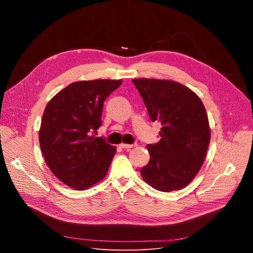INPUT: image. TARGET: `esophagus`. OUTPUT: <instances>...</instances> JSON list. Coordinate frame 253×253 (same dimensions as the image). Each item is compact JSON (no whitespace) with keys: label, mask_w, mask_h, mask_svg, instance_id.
Listing matches in <instances>:
<instances>
[{"label":"esophagus","mask_w":253,"mask_h":253,"mask_svg":"<svg viewBox=\"0 0 253 253\" xmlns=\"http://www.w3.org/2000/svg\"><path fill=\"white\" fill-rule=\"evenodd\" d=\"M120 147L122 148V149H126V150H129V149H132V148H134V147H136V143H134V144H127V143H121L120 144Z\"/></svg>","instance_id":"1"}]
</instances>
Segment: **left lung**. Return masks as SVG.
Listing matches in <instances>:
<instances>
[{
    "mask_svg": "<svg viewBox=\"0 0 253 253\" xmlns=\"http://www.w3.org/2000/svg\"><path fill=\"white\" fill-rule=\"evenodd\" d=\"M152 121H159L160 140L148 144L150 162L143 180L163 192L187 187L200 172L211 131L204 103L193 90L172 80H132Z\"/></svg>",
    "mask_w": 253,
    "mask_h": 253,
    "instance_id": "8db88e82",
    "label": "left lung"
}]
</instances>
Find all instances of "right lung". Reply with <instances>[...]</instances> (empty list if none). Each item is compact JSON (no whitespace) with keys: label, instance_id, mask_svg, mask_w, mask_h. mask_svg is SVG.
Returning <instances> with one entry per match:
<instances>
[{"label":"right lung","instance_id":"right-lung-1","mask_svg":"<svg viewBox=\"0 0 253 253\" xmlns=\"http://www.w3.org/2000/svg\"><path fill=\"white\" fill-rule=\"evenodd\" d=\"M122 80L73 82L44 110L39 141L45 163L66 186L84 190L102 180L116 147L96 137L103 102Z\"/></svg>","mask_w":253,"mask_h":253}]
</instances>
